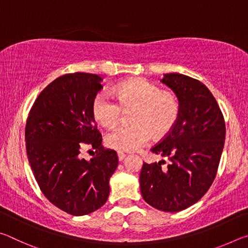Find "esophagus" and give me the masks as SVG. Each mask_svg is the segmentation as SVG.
Returning a JSON list of instances; mask_svg holds the SVG:
<instances>
[{"label": "esophagus", "mask_w": 248, "mask_h": 248, "mask_svg": "<svg viewBox=\"0 0 248 248\" xmlns=\"http://www.w3.org/2000/svg\"><path fill=\"white\" fill-rule=\"evenodd\" d=\"M117 155H118V159H119V162H123L124 159V157H125V154H124V153H123V152H118V153H117Z\"/></svg>", "instance_id": "34e87169"}]
</instances>
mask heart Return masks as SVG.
Here are the masks:
<instances>
[{"label": "heart", "instance_id": "heart-1", "mask_svg": "<svg viewBox=\"0 0 248 248\" xmlns=\"http://www.w3.org/2000/svg\"><path fill=\"white\" fill-rule=\"evenodd\" d=\"M117 101L100 92L92 104L94 119L103 127L110 128L118 123L123 109L133 108L131 124H120L110 130L105 138L109 148L132 152L155 139L166 137L177 124L180 116V100L173 91L161 90L145 78H132L114 89Z\"/></svg>", "mask_w": 248, "mask_h": 248}]
</instances>
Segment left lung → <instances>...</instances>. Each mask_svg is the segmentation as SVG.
<instances>
[{"mask_svg":"<svg viewBox=\"0 0 248 248\" xmlns=\"http://www.w3.org/2000/svg\"><path fill=\"white\" fill-rule=\"evenodd\" d=\"M162 82L180 100L179 119L151 151L169 163H143L141 194L145 202L165 212H177L202 198L217 176L225 140L224 117L204 84L179 73Z\"/></svg>","mask_w":248,"mask_h":248,"instance_id":"left-lung-1","label":"left lung"}]
</instances>
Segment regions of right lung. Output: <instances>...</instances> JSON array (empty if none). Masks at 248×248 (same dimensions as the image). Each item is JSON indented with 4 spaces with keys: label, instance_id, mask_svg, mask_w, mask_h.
<instances>
[{
    "label": "right lung",
    "instance_id": "add662e5",
    "mask_svg": "<svg viewBox=\"0 0 248 248\" xmlns=\"http://www.w3.org/2000/svg\"><path fill=\"white\" fill-rule=\"evenodd\" d=\"M100 81L82 72L59 77L39 94L26 121V152L36 182L50 202L72 216L103 207L118 166L116 151L103 148L92 112ZM86 147L95 150L90 161L81 156Z\"/></svg>",
    "mask_w": 248,
    "mask_h": 248
}]
</instances>
